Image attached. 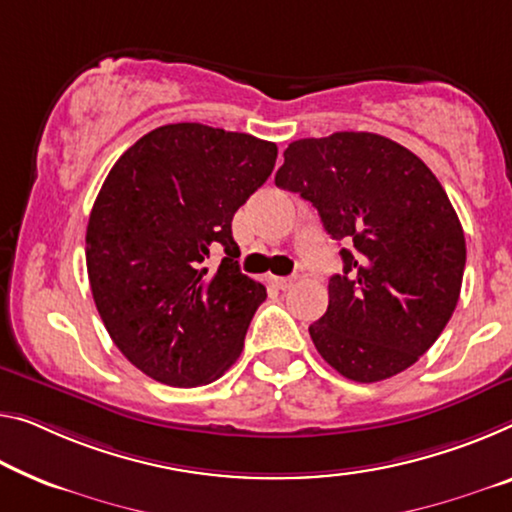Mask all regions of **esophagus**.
<instances>
[{
    "instance_id": "34e87169",
    "label": "esophagus",
    "mask_w": 512,
    "mask_h": 512,
    "mask_svg": "<svg viewBox=\"0 0 512 512\" xmlns=\"http://www.w3.org/2000/svg\"><path fill=\"white\" fill-rule=\"evenodd\" d=\"M270 283L279 290H288L293 286V277H270Z\"/></svg>"
}]
</instances>
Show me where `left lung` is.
Returning a JSON list of instances; mask_svg holds the SVG:
<instances>
[{"instance_id":"obj_1","label":"left lung","mask_w":512,"mask_h":512,"mask_svg":"<svg viewBox=\"0 0 512 512\" xmlns=\"http://www.w3.org/2000/svg\"><path fill=\"white\" fill-rule=\"evenodd\" d=\"M318 210L343 272L309 334L320 357L355 382L403 373L428 352L460 297L467 245L435 174L373 132L297 139L274 176Z\"/></svg>"}]
</instances>
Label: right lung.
Here are the masks:
<instances>
[{
  "instance_id": "right-lung-1",
  "label": "right lung",
  "mask_w": 512,
  "mask_h": 512,
  "mask_svg": "<svg viewBox=\"0 0 512 512\" xmlns=\"http://www.w3.org/2000/svg\"><path fill=\"white\" fill-rule=\"evenodd\" d=\"M277 144L201 123L162 125L109 171L86 226V270L109 336L141 373L201 387L240 357L267 297L240 272L231 222ZM217 248V271L205 265Z\"/></svg>"
}]
</instances>
